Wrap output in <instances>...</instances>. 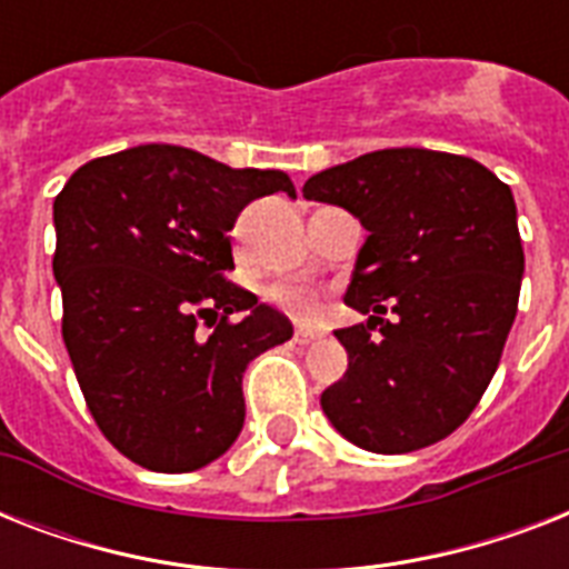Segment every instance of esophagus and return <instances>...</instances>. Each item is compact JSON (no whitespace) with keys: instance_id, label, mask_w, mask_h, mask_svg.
Here are the masks:
<instances>
[{"instance_id":"esophagus-1","label":"esophagus","mask_w":569,"mask_h":569,"mask_svg":"<svg viewBox=\"0 0 569 569\" xmlns=\"http://www.w3.org/2000/svg\"><path fill=\"white\" fill-rule=\"evenodd\" d=\"M319 339H321L319 330H310V328L295 330V342H298V346H312V342H319Z\"/></svg>"}]
</instances>
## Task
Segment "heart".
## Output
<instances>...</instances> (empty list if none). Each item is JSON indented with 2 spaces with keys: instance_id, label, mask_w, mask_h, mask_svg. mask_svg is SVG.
I'll list each match as a JSON object with an SVG mask.
<instances>
[{
  "instance_id": "1",
  "label": "heart",
  "mask_w": 569,
  "mask_h": 569,
  "mask_svg": "<svg viewBox=\"0 0 569 569\" xmlns=\"http://www.w3.org/2000/svg\"><path fill=\"white\" fill-rule=\"evenodd\" d=\"M271 301L277 307H283L289 316L295 319H303L310 321L316 312H319V295L312 292L310 286H301V283H280L271 289Z\"/></svg>"
}]
</instances>
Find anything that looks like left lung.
<instances>
[{"mask_svg":"<svg viewBox=\"0 0 569 569\" xmlns=\"http://www.w3.org/2000/svg\"><path fill=\"white\" fill-rule=\"evenodd\" d=\"M303 197L369 230L346 295L369 321L337 330L348 369L321 410L378 455L446 440L485 396L517 316L526 257L511 189L467 156L392 147L316 173Z\"/></svg>","mask_w":569,"mask_h":569,"instance_id":"obj_1","label":"left lung"}]
</instances>
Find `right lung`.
I'll return each instance as SVG.
<instances>
[{"label": "right lung", "instance_id": "right-lung-1", "mask_svg": "<svg viewBox=\"0 0 569 569\" xmlns=\"http://www.w3.org/2000/svg\"><path fill=\"white\" fill-rule=\"evenodd\" d=\"M274 191L295 197L283 171L144 144L82 164L52 203L67 355L93 422L138 467L221 458L244 425L241 375L292 339L286 316L223 277L227 232Z\"/></svg>", "mask_w": 569, "mask_h": 569}]
</instances>
